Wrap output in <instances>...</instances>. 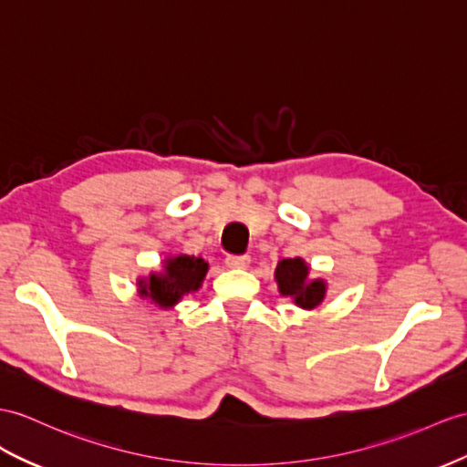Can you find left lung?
I'll return each mask as SVG.
<instances>
[{
  "label": "left lung",
  "instance_id": "left-lung-1",
  "mask_svg": "<svg viewBox=\"0 0 467 467\" xmlns=\"http://www.w3.org/2000/svg\"><path fill=\"white\" fill-rule=\"evenodd\" d=\"M206 273L208 264L202 257L180 254L164 261L162 273H150V277L139 279V293L162 309H170L184 295L198 291Z\"/></svg>",
  "mask_w": 467,
  "mask_h": 467
}]
</instances>
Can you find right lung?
<instances>
[{
    "label": "right lung",
    "instance_id": "1",
    "mask_svg": "<svg viewBox=\"0 0 467 467\" xmlns=\"http://www.w3.org/2000/svg\"><path fill=\"white\" fill-rule=\"evenodd\" d=\"M275 281L279 293L293 297L301 309H315L325 299L327 283L323 279L309 281V267L301 257L283 259L275 269Z\"/></svg>",
    "mask_w": 467,
    "mask_h": 467
}]
</instances>
